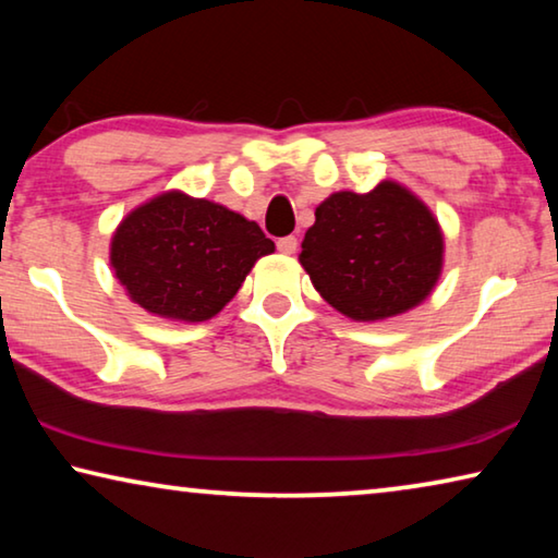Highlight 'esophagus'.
Returning a JSON list of instances; mask_svg holds the SVG:
<instances>
[{"mask_svg":"<svg viewBox=\"0 0 558 558\" xmlns=\"http://www.w3.org/2000/svg\"><path fill=\"white\" fill-rule=\"evenodd\" d=\"M278 251L286 253V256H292L298 251V239L295 235H286V239L278 241Z\"/></svg>","mask_w":558,"mask_h":558,"instance_id":"esophagus-1","label":"esophagus"}]
</instances>
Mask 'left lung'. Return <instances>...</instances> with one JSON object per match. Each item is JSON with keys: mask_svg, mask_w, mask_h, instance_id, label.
Returning a JSON list of instances; mask_svg holds the SVG:
<instances>
[{"mask_svg": "<svg viewBox=\"0 0 558 558\" xmlns=\"http://www.w3.org/2000/svg\"><path fill=\"white\" fill-rule=\"evenodd\" d=\"M315 290L339 313L376 323L421 305L442 268L436 216L396 182L337 192L315 209L300 253Z\"/></svg>", "mask_w": 558, "mask_h": 558, "instance_id": "obj_1", "label": "left lung"}]
</instances>
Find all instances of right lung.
<instances>
[{"instance_id": "right-lung-1", "label": "right lung", "mask_w": 558, "mask_h": 558, "mask_svg": "<svg viewBox=\"0 0 558 558\" xmlns=\"http://www.w3.org/2000/svg\"><path fill=\"white\" fill-rule=\"evenodd\" d=\"M276 251L256 221L221 204L165 192L130 211L110 243V266L147 313L204 323L239 292L260 256Z\"/></svg>"}]
</instances>
